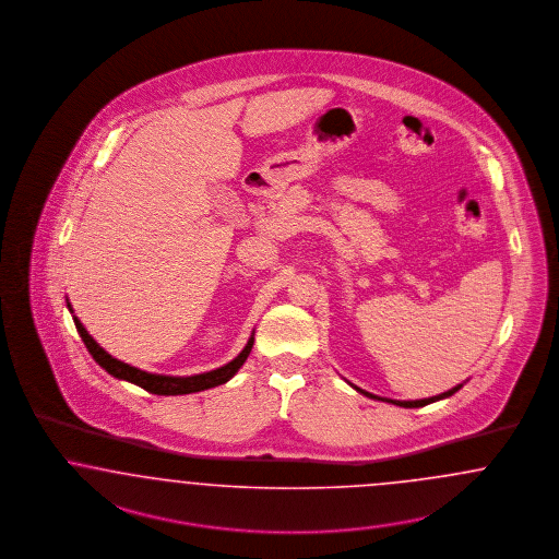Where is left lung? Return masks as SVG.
<instances>
[{"label":"left lung","instance_id":"8db88e82","mask_svg":"<svg viewBox=\"0 0 559 559\" xmlns=\"http://www.w3.org/2000/svg\"><path fill=\"white\" fill-rule=\"evenodd\" d=\"M352 384V382H349ZM358 393H364L366 397H370V400H379V402L393 403V405H400V407H425L428 403L439 402V400H445V397H451L455 391H460L462 389V384H457V386H453V389H449L445 393H441V395H435V397H428V400H416V402H397V400H386V397H379V395H372V393H368V391H361L359 386L356 384H352Z\"/></svg>","mask_w":559,"mask_h":559}]
</instances>
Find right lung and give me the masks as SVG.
I'll return each mask as SVG.
<instances>
[{
  "instance_id": "right-lung-1",
  "label": "right lung",
  "mask_w": 559,
  "mask_h": 559,
  "mask_svg": "<svg viewBox=\"0 0 559 559\" xmlns=\"http://www.w3.org/2000/svg\"><path fill=\"white\" fill-rule=\"evenodd\" d=\"M68 310L72 313V306L68 304ZM74 320V326L79 331V335L83 338L85 347L90 349L93 359L108 372L112 374L114 379L129 380L136 386L154 393V395H187V393H198V391H205V389H212V386H218L224 384L226 380L233 379L237 374V370L246 364L247 356L253 347V335L249 336L243 352L224 364L221 368L212 370V372H203V374H195V377H166V374H152V372H145V370H139L131 364H124L120 359L112 358L106 349H102L97 345V341L87 333V329L81 324V320L76 316H72Z\"/></svg>"
}]
</instances>
